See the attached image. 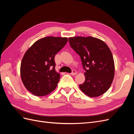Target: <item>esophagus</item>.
<instances>
[{
  "instance_id": "1",
  "label": "esophagus",
  "mask_w": 134,
  "mask_h": 134,
  "mask_svg": "<svg viewBox=\"0 0 134 134\" xmlns=\"http://www.w3.org/2000/svg\"><path fill=\"white\" fill-rule=\"evenodd\" d=\"M76 74H77V72L75 70H72V72L70 73V74L72 75H75Z\"/></svg>"
}]
</instances>
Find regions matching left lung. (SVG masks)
Returning <instances> with one entry per match:
<instances>
[{
  "label": "left lung",
  "instance_id": "left-lung-1",
  "mask_svg": "<svg viewBox=\"0 0 134 134\" xmlns=\"http://www.w3.org/2000/svg\"><path fill=\"white\" fill-rule=\"evenodd\" d=\"M71 48L81 59L86 80L79 88L90 97L100 96L111 87L115 75L113 55L106 43L97 38L69 37Z\"/></svg>",
  "mask_w": 134,
  "mask_h": 134
}]
</instances>
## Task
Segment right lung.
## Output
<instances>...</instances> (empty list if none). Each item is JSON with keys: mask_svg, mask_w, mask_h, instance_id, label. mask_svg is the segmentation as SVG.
<instances>
[{"mask_svg": "<svg viewBox=\"0 0 134 134\" xmlns=\"http://www.w3.org/2000/svg\"><path fill=\"white\" fill-rule=\"evenodd\" d=\"M67 37L48 36L36 41L21 62L20 72L27 90L36 96H44L55 90L60 74L55 70V55L65 45Z\"/></svg>", "mask_w": 134, "mask_h": 134, "instance_id": "obj_1", "label": "right lung"}]
</instances>
